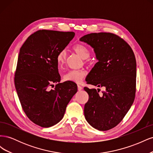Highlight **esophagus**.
<instances>
[{"mask_svg": "<svg viewBox=\"0 0 153 153\" xmlns=\"http://www.w3.org/2000/svg\"><path fill=\"white\" fill-rule=\"evenodd\" d=\"M77 87H78V91H81V90L82 89V86H80V85H77Z\"/></svg>", "mask_w": 153, "mask_h": 153, "instance_id": "obj_1", "label": "esophagus"}]
</instances>
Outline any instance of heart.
<instances>
[{"instance_id": "1", "label": "heart", "mask_w": 153, "mask_h": 153, "mask_svg": "<svg viewBox=\"0 0 153 153\" xmlns=\"http://www.w3.org/2000/svg\"><path fill=\"white\" fill-rule=\"evenodd\" d=\"M73 49L80 56L85 59V63L88 62V58L90 57L91 52L89 49L83 44H76L73 46ZM67 57V52L65 49L59 51L57 55V62L59 68H62L66 62ZM86 75V71L84 69H73L69 70L64 74V80L68 82H71L80 84Z\"/></svg>"}]
</instances>
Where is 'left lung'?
<instances>
[{
  "instance_id": "8db88e82",
  "label": "left lung",
  "mask_w": 153,
  "mask_h": 153,
  "mask_svg": "<svg viewBox=\"0 0 153 153\" xmlns=\"http://www.w3.org/2000/svg\"><path fill=\"white\" fill-rule=\"evenodd\" d=\"M80 40L94 48L98 60L87 76V84L105 88L100 96V89L84 87L89 94L85 117L95 129L109 130L122 121L135 100V54L123 38L110 32L88 34Z\"/></svg>"
}]
</instances>
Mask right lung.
<instances>
[{
  "mask_svg": "<svg viewBox=\"0 0 153 153\" xmlns=\"http://www.w3.org/2000/svg\"><path fill=\"white\" fill-rule=\"evenodd\" d=\"M74 36L73 32L39 30L20 50L14 78L15 88L27 117L41 127L52 126L61 121L77 92L74 82L59 83L57 62V53ZM53 83L57 84L51 90Z\"/></svg>",
  "mask_w": 153,
  "mask_h": 153,
  "instance_id": "1",
  "label": "right lung"
}]
</instances>
